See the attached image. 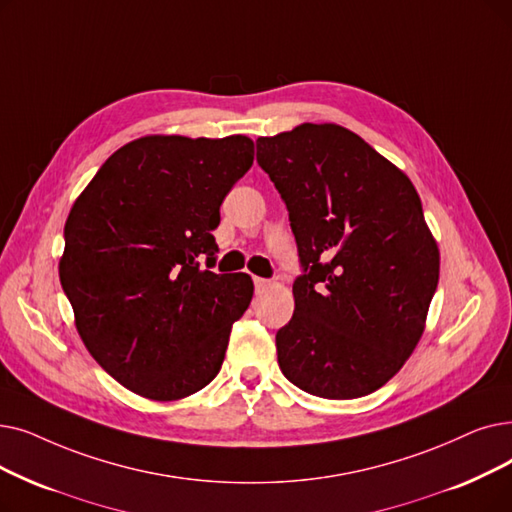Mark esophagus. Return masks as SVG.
Instances as JSON below:
<instances>
[{
	"label": "esophagus",
	"mask_w": 512,
	"mask_h": 512,
	"mask_svg": "<svg viewBox=\"0 0 512 512\" xmlns=\"http://www.w3.org/2000/svg\"><path fill=\"white\" fill-rule=\"evenodd\" d=\"M255 280V288H257V293H261V291H265V288H268L272 282L270 280H265V278H253Z\"/></svg>",
	"instance_id": "obj_1"
}]
</instances>
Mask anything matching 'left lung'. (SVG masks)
<instances>
[{"instance_id":"8db88e82","label":"left lung","mask_w":512,"mask_h":512,"mask_svg":"<svg viewBox=\"0 0 512 512\" xmlns=\"http://www.w3.org/2000/svg\"><path fill=\"white\" fill-rule=\"evenodd\" d=\"M288 209L305 274L276 335L282 374L326 399L383 387L416 349L439 249L410 177L358 133L303 123L257 140Z\"/></svg>"}]
</instances>
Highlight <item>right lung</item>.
I'll return each instance as SVG.
<instances>
[{
  "label": "right lung",
  "instance_id": "obj_1",
  "mask_svg": "<svg viewBox=\"0 0 512 512\" xmlns=\"http://www.w3.org/2000/svg\"><path fill=\"white\" fill-rule=\"evenodd\" d=\"M253 157L247 136H144L110 154L75 201L60 284L87 351L125 389L173 402L217 376L253 280L211 272V232Z\"/></svg>",
  "mask_w": 512,
  "mask_h": 512
}]
</instances>
